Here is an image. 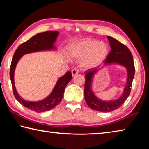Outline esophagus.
Returning <instances> with one entry per match:
<instances>
[{
	"instance_id": "34e87169",
	"label": "esophagus",
	"mask_w": 149,
	"mask_h": 149,
	"mask_svg": "<svg viewBox=\"0 0 149 149\" xmlns=\"http://www.w3.org/2000/svg\"><path fill=\"white\" fill-rule=\"evenodd\" d=\"M79 72V70L77 69H74L71 70V73H72V76H75V75L77 74Z\"/></svg>"
}]
</instances>
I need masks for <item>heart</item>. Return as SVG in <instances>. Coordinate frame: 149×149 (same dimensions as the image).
Wrapping results in <instances>:
<instances>
[{"label":"heart","mask_w":149,"mask_h":149,"mask_svg":"<svg viewBox=\"0 0 149 149\" xmlns=\"http://www.w3.org/2000/svg\"><path fill=\"white\" fill-rule=\"evenodd\" d=\"M109 53V48L104 42L93 39H84L75 42L68 48L70 58L80 59L83 67L92 68L101 65Z\"/></svg>","instance_id":"b5f03b06"}]
</instances>
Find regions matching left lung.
<instances>
[{"label":"left lung","mask_w":149,"mask_h":149,"mask_svg":"<svg viewBox=\"0 0 149 149\" xmlns=\"http://www.w3.org/2000/svg\"><path fill=\"white\" fill-rule=\"evenodd\" d=\"M110 42L111 51L107 56L105 64L118 63L125 67L127 70V84L124 90L123 94L118 100L114 101H101L92 92V81L94 74L97 71L95 68L89 69L85 71L84 98L87 105L93 110L109 113L118 109L127 100L131 92L133 79L135 74V66L132 54L128 48L111 36H107Z\"/></svg>","instance_id":"8db88e82"}]
</instances>
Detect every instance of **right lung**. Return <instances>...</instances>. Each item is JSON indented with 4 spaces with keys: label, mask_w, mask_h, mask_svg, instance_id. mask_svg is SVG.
<instances>
[{
    "label": "right lung",
    "mask_w": 149,
    "mask_h": 149,
    "mask_svg": "<svg viewBox=\"0 0 149 149\" xmlns=\"http://www.w3.org/2000/svg\"><path fill=\"white\" fill-rule=\"evenodd\" d=\"M58 34L59 32L57 31H49L38 33L33 36L29 40L19 46L15 52L10 65V77L12 82L13 93L15 99L26 108L36 113H42V112L49 111L59 105L63 96L65 88L72 79L71 72L67 71L63 76L59 78L51 94L45 100L37 102H31V101H25L21 97L15 90L14 79L15 68L18 61L24 54L55 49L54 44L56 40Z\"/></svg>",
    "instance_id": "right-lung-1"
}]
</instances>
